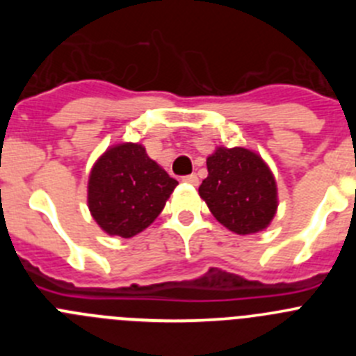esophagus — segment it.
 I'll use <instances>...</instances> for the list:
<instances>
[{
    "label": "esophagus",
    "instance_id": "obj_1",
    "mask_svg": "<svg viewBox=\"0 0 356 356\" xmlns=\"http://www.w3.org/2000/svg\"><path fill=\"white\" fill-rule=\"evenodd\" d=\"M181 180H184L185 184H191V185H197V184H200V178H197L196 175H187V176H184Z\"/></svg>",
    "mask_w": 356,
    "mask_h": 356
}]
</instances>
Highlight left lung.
Wrapping results in <instances>:
<instances>
[{"label": "left lung", "instance_id": "obj_1", "mask_svg": "<svg viewBox=\"0 0 356 356\" xmlns=\"http://www.w3.org/2000/svg\"><path fill=\"white\" fill-rule=\"evenodd\" d=\"M207 176L200 185L217 221L238 235L257 234L276 212V181L257 153L244 147H217L207 159Z\"/></svg>", "mask_w": 356, "mask_h": 356}]
</instances>
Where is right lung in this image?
Returning a JSON list of instances; mask_svg holds the SVG:
<instances>
[{
	"label": "right lung",
	"instance_id": "add662e5",
	"mask_svg": "<svg viewBox=\"0 0 356 356\" xmlns=\"http://www.w3.org/2000/svg\"><path fill=\"white\" fill-rule=\"evenodd\" d=\"M176 185L140 144H118L90 171V213L106 234L134 237L159 217Z\"/></svg>",
	"mask_w": 356,
	"mask_h": 356
}]
</instances>
